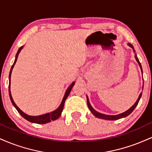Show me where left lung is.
Returning <instances> with one entry per match:
<instances>
[{"instance_id": "obj_1", "label": "left lung", "mask_w": 152, "mask_h": 152, "mask_svg": "<svg viewBox=\"0 0 152 152\" xmlns=\"http://www.w3.org/2000/svg\"><path fill=\"white\" fill-rule=\"evenodd\" d=\"M127 44H128L129 46L131 47V48H132V49H133L134 53H135V56H134V57H135L136 61H137L138 64H139V67H140L141 71H142V73H143L142 65H141L140 62H139V58H138L137 53H135V50H134V46H132V45L131 44V43H127ZM143 88H144V86H143V87H142V90H143ZM142 93H141L140 94H139V97H138V99L137 100V102H135V104H134V105L132 106V107L130 108V109H129L128 110H127V111H124V112L121 113V114H117V115H107V114H102V113L98 112V111H96V110L94 109L93 107H92L91 105V104H90V102H89V99H88V96L86 95L87 105H88V109H89L91 112L92 114H93L94 115V116H96V117L99 118H102V119H105V120H109V121H114V120H118V119H119V118L126 117L127 116H129V114H131V113H132V111H134V109H135V108L137 107V106L138 105V103H139V100H140V99H141V97H142Z\"/></svg>"}]
</instances>
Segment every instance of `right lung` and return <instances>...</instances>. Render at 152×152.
<instances>
[{"label":"right lung","mask_w":152,"mask_h":152,"mask_svg":"<svg viewBox=\"0 0 152 152\" xmlns=\"http://www.w3.org/2000/svg\"><path fill=\"white\" fill-rule=\"evenodd\" d=\"M23 46L20 47V48H19L18 52H17L16 55H15V61H14V63H13V66H11V69H10V74H9V86H8V91H9V96H10V101H11L12 104H13V105L14 107L16 109L17 111H18V113L20 114L21 116L23 117L25 119L27 120V121H30V122H32V123H35V124H46V123H49L51 121H54V120H56L57 118H59V116L61 115V113L63 111V109H64V104H65V101L66 99H67L68 96L69 95V94H70L71 91V88H73V86H74L75 84V82L74 81L70 85V86H69V88H67L65 92V94H64V98L62 99V102L61 103L60 106H58V108H57L56 109L54 110V111H51V112H49V113H46V114H43V115H40V116H30V115H28L25 114V113L23 112V111H22L21 110H20L19 108L17 106L16 104H15L14 101H13V98H12V96H11V93H10V76H11V73H12V71H13V67H14L15 63H16V61H17V58H18V56L19 55V53H20V50L23 49Z\"/></svg>","instance_id":"1"}]
</instances>
